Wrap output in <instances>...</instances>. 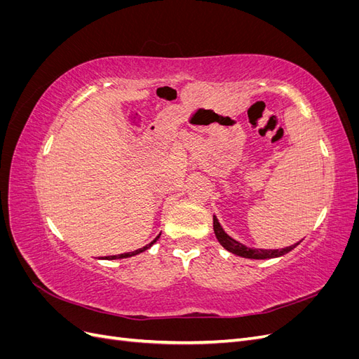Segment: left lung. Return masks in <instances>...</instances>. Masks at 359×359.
Returning <instances> with one entry per match:
<instances>
[{
    "instance_id": "left-lung-1",
    "label": "left lung",
    "mask_w": 359,
    "mask_h": 359,
    "mask_svg": "<svg viewBox=\"0 0 359 359\" xmlns=\"http://www.w3.org/2000/svg\"><path fill=\"white\" fill-rule=\"evenodd\" d=\"M214 233L217 236V240L219 243L227 250V252H231L236 256H241V257H247V259H271V257H278V256H283L286 253H289L290 250L295 248L299 243L289 245L286 248H280V250H264V248H250L245 247L244 244L238 243L233 238H231L227 235L223 227L220 226L219 220H217V217H214Z\"/></svg>"
}]
</instances>
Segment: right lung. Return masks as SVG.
<instances>
[{"mask_svg": "<svg viewBox=\"0 0 359 359\" xmlns=\"http://www.w3.org/2000/svg\"><path fill=\"white\" fill-rule=\"evenodd\" d=\"M160 236V235H158ZM158 236H156L153 241H151L149 244H147L145 247H142V248H137V250H135V252H128V253H123V255H115V256H106V257H102V259H107V260H112V259H124V257H130V256H135V255H139V253H142V252H145L147 248H149L151 245H153L157 240H158Z\"/></svg>", "mask_w": 359, "mask_h": 359, "instance_id": "right-lung-1", "label": "right lung"}]
</instances>
